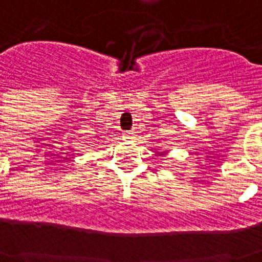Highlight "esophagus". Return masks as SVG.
<instances>
[{
  "label": "esophagus",
  "instance_id": "1",
  "mask_svg": "<svg viewBox=\"0 0 262 262\" xmlns=\"http://www.w3.org/2000/svg\"><path fill=\"white\" fill-rule=\"evenodd\" d=\"M133 136H135V132H133V130L123 132V137H125V139H132Z\"/></svg>",
  "mask_w": 262,
  "mask_h": 262
}]
</instances>
